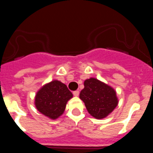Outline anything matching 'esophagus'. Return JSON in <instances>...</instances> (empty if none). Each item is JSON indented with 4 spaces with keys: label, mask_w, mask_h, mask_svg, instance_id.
<instances>
[{
    "label": "esophagus",
    "mask_w": 153,
    "mask_h": 153,
    "mask_svg": "<svg viewBox=\"0 0 153 153\" xmlns=\"http://www.w3.org/2000/svg\"><path fill=\"white\" fill-rule=\"evenodd\" d=\"M73 94H74V97H78L79 94V92L78 91V90H76V91L73 92Z\"/></svg>",
    "instance_id": "34e87169"
}]
</instances>
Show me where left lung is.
<instances>
[{
    "instance_id": "left-lung-1",
    "label": "left lung",
    "mask_w": 153,
    "mask_h": 153,
    "mask_svg": "<svg viewBox=\"0 0 153 153\" xmlns=\"http://www.w3.org/2000/svg\"><path fill=\"white\" fill-rule=\"evenodd\" d=\"M83 84L79 99L84 102L88 113L97 120L106 118L119 103L116 90L97 78L86 79Z\"/></svg>"
}]
</instances>
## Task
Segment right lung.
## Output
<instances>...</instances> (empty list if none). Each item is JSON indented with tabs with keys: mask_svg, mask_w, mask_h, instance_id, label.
I'll use <instances>...</instances> for the list:
<instances>
[{
	"mask_svg": "<svg viewBox=\"0 0 153 153\" xmlns=\"http://www.w3.org/2000/svg\"><path fill=\"white\" fill-rule=\"evenodd\" d=\"M72 97V93L67 86L54 79L36 92L34 105L41 114L51 120H56L64 113L67 102Z\"/></svg>",
	"mask_w": 153,
	"mask_h": 153,
	"instance_id": "add662e5",
	"label": "right lung"
}]
</instances>
